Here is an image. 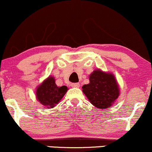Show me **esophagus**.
Returning <instances> with one entry per match:
<instances>
[{"mask_svg": "<svg viewBox=\"0 0 152 152\" xmlns=\"http://www.w3.org/2000/svg\"><path fill=\"white\" fill-rule=\"evenodd\" d=\"M71 86L72 87H80V84L79 83H72L71 85Z\"/></svg>", "mask_w": 152, "mask_h": 152, "instance_id": "esophagus-1", "label": "esophagus"}]
</instances>
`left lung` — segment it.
Here are the masks:
<instances>
[{
    "instance_id": "8db88e82",
    "label": "left lung",
    "mask_w": 152,
    "mask_h": 152,
    "mask_svg": "<svg viewBox=\"0 0 152 152\" xmlns=\"http://www.w3.org/2000/svg\"><path fill=\"white\" fill-rule=\"evenodd\" d=\"M83 92L91 104L99 109L111 107L119 95V85L112 73L95 69L90 75V83L83 86Z\"/></svg>"
}]
</instances>
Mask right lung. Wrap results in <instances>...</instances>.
Masks as SVG:
<instances>
[{
	"label": "right lung",
	"mask_w": 152,
	"mask_h": 152,
	"mask_svg": "<svg viewBox=\"0 0 152 152\" xmlns=\"http://www.w3.org/2000/svg\"><path fill=\"white\" fill-rule=\"evenodd\" d=\"M68 89L65 86L58 87L55 84V80L53 77H48L37 87L36 97L40 104L53 108L61 100Z\"/></svg>",
	"instance_id": "1"
}]
</instances>
